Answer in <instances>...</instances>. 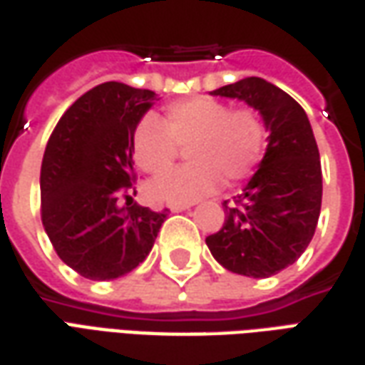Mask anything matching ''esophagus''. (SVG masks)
<instances>
[{
  "label": "esophagus",
  "instance_id": "1",
  "mask_svg": "<svg viewBox=\"0 0 365 365\" xmlns=\"http://www.w3.org/2000/svg\"><path fill=\"white\" fill-rule=\"evenodd\" d=\"M191 203H172V211H185V209H190Z\"/></svg>",
  "mask_w": 365,
  "mask_h": 365
}]
</instances>
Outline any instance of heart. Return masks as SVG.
Returning a JSON list of instances; mask_svg holds the SVG:
<instances>
[{"label":"heart","mask_w":365,"mask_h":365,"mask_svg":"<svg viewBox=\"0 0 365 365\" xmlns=\"http://www.w3.org/2000/svg\"><path fill=\"white\" fill-rule=\"evenodd\" d=\"M269 126L253 106L231 108L213 96L168 104L160 122L142 118L132 132V156L142 172L162 175L185 148V164L160 178L152 193L164 200H195L223 182H243L261 164Z\"/></svg>","instance_id":"obj_1"}]
</instances>
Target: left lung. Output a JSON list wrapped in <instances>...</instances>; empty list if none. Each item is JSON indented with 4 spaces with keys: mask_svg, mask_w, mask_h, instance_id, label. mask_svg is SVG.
I'll return each instance as SVG.
<instances>
[{
    "mask_svg": "<svg viewBox=\"0 0 365 365\" xmlns=\"http://www.w3.org/2000/svg\"><path fill=\"white\" fill-rule=\"evenodd\" d=\"M211 94L261 112L269 146L241 195L223 201L225 221L205 237L227 271L267 279L290 267L312 241L322 205V168L304 108L279 86L249 76Z\"/></svg>",
    "mask_w": 365,
    "mask_h": 365,
    "instance_id": "left-lung-1",
    "label": "left lung"
}]
</instances>
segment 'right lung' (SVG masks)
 Masks as SVG:
<instances>
[{"instance_id": "add662e5", "label": "right lung", "mask_w": 365, "mask_h": 365, "mask_svg": "<svg viewBox=\"0 0 365 365\" xmlns=\"http://www.w3.org/2000/svg\"><path fill=\"white\" fill-rule=\"evenodd\" d=\"M156 98L122 83L94 86L71 104L41 164V219L61 261L91 280L134 271L170 209L132 203V132Z\"/></svg>"}]
</instances>
